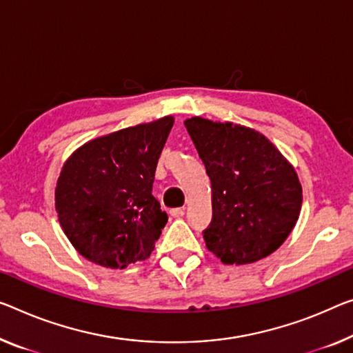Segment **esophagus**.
Masks as SVG:
<instances>
[{
  "instance_id": "obj_1",
  "label": "esophagus",
  "mask_w": 353,
  "mask_h": 353,
  "mask_svg": "<svg viewBox=\"0 0 353 353\" xmlns=\"http://www.w3.org/2000/svg\"><path fill=\"white\" fill-rule=\"evenodd\" d=\"M170 216H172V218H183L184 210L183 208H173V210H170Z\"/></svg>"
}]
</instances>
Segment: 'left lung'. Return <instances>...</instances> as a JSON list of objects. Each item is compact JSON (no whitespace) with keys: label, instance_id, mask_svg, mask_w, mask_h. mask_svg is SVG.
<instances>
[{"label":"left lung","instance_id":"left-lung-1","mask_svg":"<svg viewBox=\"0 0 353 353\" xmlns=\"http://www.w3.org/2000/svg\"><path fill=\"white\" fill-rule=\"evenodd\" d=\"M211 180L208 251L225 265L270 256L290 235L303 191L294 165L251 128L194 117L184 121Z\"/></svg>","mask_w":353,"mask_h":353}]
</instances>
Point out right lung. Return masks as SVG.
<instances>
[{
	"instance_id": "add662e5",
	"label": "right lung",
	"mask_w": 353,
	"mask_h": 353,
	"mask_svg": "<svg viewBox=\"0 0 353 353\" xmlns=\"http://www.w3.org/2000/svg\"><path fill=\"white\" fill-rule=\"evenodd\" d=\"M173 117L90 140L64 162L55 208L64 233L90 262L126 268L153 252L167 224L153 197L154 172Z\"/></svg>"
}]
</instances>
